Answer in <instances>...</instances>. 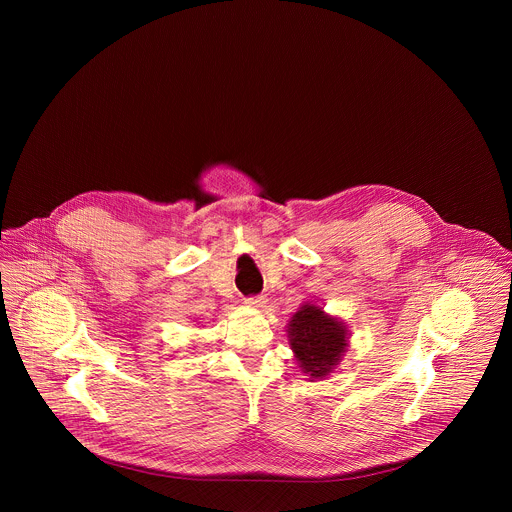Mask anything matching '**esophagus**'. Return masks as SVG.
<instances>
[{
	"mask_svg": "<svg viewBox=\"0 0 512 512\" xmlns=\"http://www.w3.org/2000/svg\"><path fill=\"white\" fill-rule=\"evenodd\" d=\"M245 304H247V306H251V308H257V310H259V308H263V306L267 304V298H265V296H251V298H247V300H245Z\"/></svg>",
	"mask_w": 512,
	"mask_h": 512,
	"instance_id": "1",
	"label": "esophagus"
}]
</instances>
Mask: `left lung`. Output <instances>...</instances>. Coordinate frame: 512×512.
I'll return each mask as SVG.
<instances>
[{
	"mask_svg": "<svg viewBox=\"0 0 512 512\" xmlns=\"http://www.w3.org/2000/svg\"><path fill=\"white\" fill-rule=\"evenodd\" d=\"M287 336L302 373L310 379H324L330 375L348 346V330L344 322L328 316L320 306L310 302L289 320Z\"/></svg>",
	"mask_w": 512,
	"mask_h": 512,
	"instance_id": "8db88e82",
	"label": "left lung"
}]
</instances>
